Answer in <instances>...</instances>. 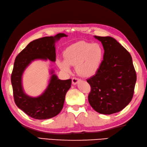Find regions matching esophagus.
Masks as SVG:
<instances>
[{"label": "esophagus", "mask_w": 147, "mask_h": 147, "mask_svg": "<svg viewBox=\"0 0 147 147\" xmlns=\"http://www.w3.org/2000/svg\"><path fill=\"white\" fill-rule=\"evenodd\" d=\"M79 81V79L76 77H73L72 79H71V82H72L73 84H76L77 83H78V82Z\"/></svg>", "instance_id": "34e87169"}]
</instances>
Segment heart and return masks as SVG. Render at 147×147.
Segmentation results:
<instances>
[{"mask_svg":"<svg viewBox=\"0 0 147 147\" xmlns=\"http://www.w3.org/2000/svg\"><path fill=\"white\" fill-rule=\"evenodd\" d=\"M65 59H59L57 64L65 73L71 72V66H76L77 72L85 77L93 76L100 70L103 61L104 51L100 44L80 41L65 50Z\"/></svg>","mask_w":147,"mask_h":147,"instance_id":"b5f03b06","label":"heart"}]
</instances>
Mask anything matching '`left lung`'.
Returning a JSON list of instances; mask_svg holds the SVG:
<instances>
[{"instance_id":"8db88e82","label":"left lung","mask_w":147,"mask_h":147,"mask_svg":"<svg viewBox=\"0 0 147 147\" xmlns=\"http://www.w3.org/2000/svg\"><path fill=\"white\" fill-rule=\"evenodd\" d=\"M104 48L103 61L94 76L87 79L91 86L90 105L97 112H120L132 100L136 73L130 53L111 37L94 36Z\"/></svg>"}]
</instances>
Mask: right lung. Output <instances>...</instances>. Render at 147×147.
<instances>
[{"mask_svg": "<svg viewBox=\"0 0 147 147\" xmlns=\"http://www.w3.org/2000/svg\"><path fill=\"white\" fill-rule=\"evenodd\" d=\"M63 37L67 35L58 34L55 37H44L33 40L15 59L11 77L14 102L19 109L34 119H50L61 112L66 93L71 87V80H59L55 75H53L46 91L40 96L32 98L23 92L22 86L23 72L34 59H49L55 61V42Z\"/></svg>", "mask_w": 147, "mask_h": 147, "instance_id": "add662e5", "label": "right lung"}]
</instances>
